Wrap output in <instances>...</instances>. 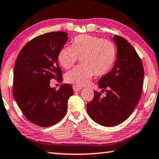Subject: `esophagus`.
I'll return each instance as SVG.
<instances>
[{"mask_svg": "<svg viewBox=\"0 0 159 159\" xmlns=\"http://www.w3.org/2000/svg\"><path fill=\"white\" fill-rule=\"evenodd\" d=\"M82 89H83L82 87H79V86H76V85H73V90H74V91H79V90H80Z\"/></svg>", "mask_w": 159, "mask_h": 159, "instance_id": "obj_1", "label": "esophagus"}]
</instances>
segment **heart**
Returning a JSON list of instances; mask_svg holds the SVG:
<instances>
[{
	"label": "heart",
	"instance_id": "b5f03b06",
	"mask_svg": "<svg viewBox=\"0 0 159 159\" xmlns=\"http://www.w3.org/2000/svg\"><path fill=\"white\" fill-rule=\"evenodd\" d=\"M80 59L81 66L75 68L65 75L68 84L83 87L89 84L93 75L102 76L112 69L116 59V49L111 42L88 34L75 37L72 47H64L58 55V61L69 69Z\"/></svg>",
	"mask_w": 159,
	"mask_h": 159
}]
</instances>
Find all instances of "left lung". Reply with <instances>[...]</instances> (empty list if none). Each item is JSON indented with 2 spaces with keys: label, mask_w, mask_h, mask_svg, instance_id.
I'll return each mask as SVG.
<instances>
[{
  "label": "left lung",
  "mask_w": 159,
  "mask_h": 159,
  "mask_svg": "<svg viewBox=\"0 0 159 159\" xmlns=\"http://www.w3.org/2000/svg\"><path fill=\"white\" fill-rule=\"evenodd\" d=\"M112 39L117 45V60L98 80L105 95L94 91L93 100L87 104L89 117L104 127L121 124L129 117L142 95L144 75L142 60L129 42L117 35Z\"/></svg>",
  "instance_id": "8db88e82"
}]
</instances>
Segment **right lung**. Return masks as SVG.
<instances>
[{
  "label": "right lung",
  "mask_w": 159,
  "mask_h": 159,
  "mask_svg": "<svg viewBox=\"0 0 159 159\" xmlns=\"http://www.w3.org/2000/svg\"><path fill=\"white\" fill-rule=\"evenodd\" d=\"M69 39L64 32H49L36 37L20 52L13 70V97L30 122L50 127L66 115L69 98L74 94L70 84L58 90L50 80H62L58 55Z\"/></svg>",
  "instance_id": "add662e5"
}]
</instances>
